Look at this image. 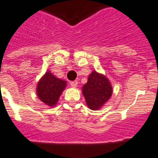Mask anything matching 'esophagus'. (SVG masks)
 Returning <instances> with one entry per match:
<instances>
[{
    "mask_svg": "<svg viewBox=\"0 0 158 158\" xmlns=\"http://www.w3.org/2000/svg\"><path fill=\"white\" fill-rule=\"evenodd\" d=\"M70 85H71V87H73V88H76L77 85H78V81H77V80L71 81L70 82Z\"/></svg>",
    "mask_w": 158,
    "mask_h": 158,
    "instance_id": "34e87169",
    "label": "esophagus"
}]
</instances>
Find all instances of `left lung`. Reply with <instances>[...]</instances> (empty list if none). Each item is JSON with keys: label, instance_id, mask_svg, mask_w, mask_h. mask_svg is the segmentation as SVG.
Returning a JSON list of instances; mask_svg holds the SVG:
<instances>
[{"label": "left lung", "instance_id": "8db88e82", "mask_svg": "<svg viewBox=\"0 0 158 158\" xmlns=\"http://www.w3.org/2000/svg\"><path fill=\"white\" fill-rule=\"evenodd\" d=\"M86 103L91 110H98L110 99L112 87L105 75L93 71L82 88Z\"/></svg>", "mask_w": 158, "mask_h": 158}]
</instances>
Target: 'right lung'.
<instances>
[{"mask_svg":"<svg viewBox=\"0 0 158 158\" xmlns=\"http://www.w3.org/2000/svg\"><path fill=\"white\" fill-rule=\"evenodd\" d=\"M65 87L66 81L58 79L50 71H48L38 83L37 94L38 98L43 102L53 107L56 105L60 96Z\"/></svg>","mask_w":158,"mask_h":158,"instance_id":"1","label":"right lung"}]
</instances>
